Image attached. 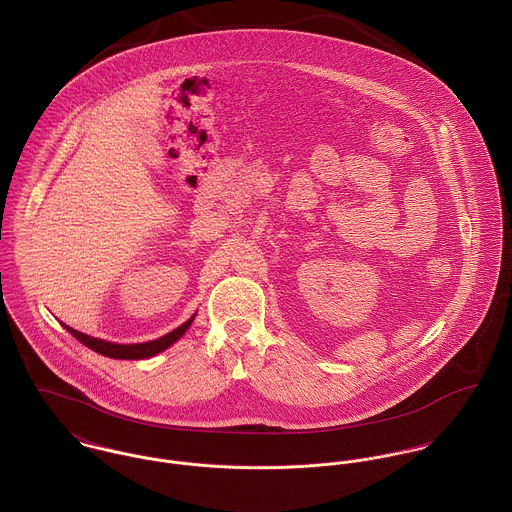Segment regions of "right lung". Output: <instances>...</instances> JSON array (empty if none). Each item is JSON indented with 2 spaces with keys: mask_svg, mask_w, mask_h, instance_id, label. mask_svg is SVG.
Segmentation results:
<instances>
[{
  "mask_svg": "<svg viewBox=\"0 0 512 512\" xmlns=\"http://www.w3.org/2000/svg\"><path fill=\"white\" fill-rule=\"evenodd\" d=\"M194 316L184 322L182 326H178L176 330L169 332L167 336L159 338V340L147 341V343H129V345H121V343H112V341L98 340V338H92V336H86L82 332H76L72 330L70 326H64L74 338L78 341H82L86 347L94 349L96 353H102L106 357H112V359H147V357H153L157 353H161L163 349H167L169 345H172L174 341L178 340L192 324Z\"/></svg>",
  "mask_w": 512,
  "mask_h": 512,
  "instance_id": "right-lung-1",
  "label": "right lung"
}]
</instances>
